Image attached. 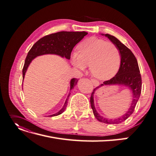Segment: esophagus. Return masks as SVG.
I'll return each mask as SVG.
<instances>
[{
	"label": "esophagus",
	"instance_id": "esophagus-1",
	"mask_svg": "<svg viewBox=\"0 0 156 156\" xmlns=\"http://www.w3.org/2000/svg\"><path fill=\"white\" fill-rule=\"evenodd\" d=\"M91 82H92L94 86H95V87H97V86H98L99 85V82L98 81H97V80H94V79L91 80Z\"/></svg>",
	"mask_w": 156,
	"mask_h": 156
}]
</instances>
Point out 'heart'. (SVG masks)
Returning <instances> with one entry per match:
<instances>
[{
    "mask_svg": "<svg viewBox=\"0 0 156 156\" xmlns=\"http://www.w3.org/2000/svg\"><path fill=\"white\" fill-rule=\"evenodd\" d=\"M71 61L74 66L81 70L89 65L94 77L107 80L115 76L119 71L121 55L114 43L101 39L90 37L80 43L78 53L73 54Z\"/></svg>",
    "mask_w": 156,
    "mask_h": 156,
    "instance_id": "b5f03b06",
    "label": "heart"
}]
</instances>
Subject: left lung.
Returning <instances> with one entry per match:
<instances>
[{
  "mask_svg": "<svg viewBox=\"0 0 156 156\" xmlns=\"http://www.w3.org/2000/svg\"><path fill=\"white\" fill-rule=\"evenodd\" d=\"M101 35H105V37L108 38L111 42L114 43L119 48L120 53H121V62L118 73L113 78L110 79L109 80L105 81L100 86L94 89L90 98L91 107L93 110L94 116L98 120V121L106 124H110V125L119 124L125 121L134 112L136 105L141 94V75L140 73L137 60L133 53V52L124 45L123 43L120 41L118 39L113 36V35H111L109 34ZM108 85H125L127 87L133 94V101H132L129 109L122 116L116 119H107L103 118L97 113L96 109L94 108L93 100V95L94 91L101 86Z\"/></svg>",
  "mask_w": 156,
  "mask_h": 156,
  "instance_id": "1",
  "label": "left lung"
}]
</instances>
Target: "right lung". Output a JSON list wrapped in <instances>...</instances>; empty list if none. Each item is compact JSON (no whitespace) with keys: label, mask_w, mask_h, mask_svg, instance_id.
<instances>
[{"label":"right lung","mask_w":156,"mask_h":156,"mask_svg":"<svg viewBox=\"0 0 156 156\" xmlns=\"http://www.w3.org/2000/svg\"><path fill=\"white\" fill-rule=\"evenodd\" d=\"M87 34V33L86 31H60V32L47 35L38 40L31 48L26 58L22 70L23 79L24 78L25 74L30 64L37 56L53 54L70 59L71 52L74 47ZM78 81V79L76 78H73L71 80L70 82V91L73 90L74 87L77 84ZM70 95V93L68 95L62 108L55 114L49 115V117L57 116L65 111Z\"/></svg>","instance_id":"1"}]
</instances>
